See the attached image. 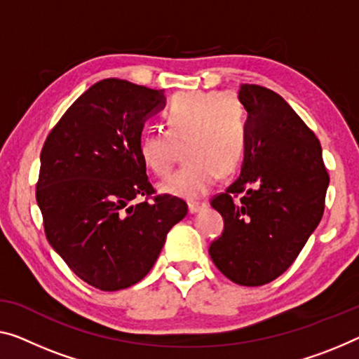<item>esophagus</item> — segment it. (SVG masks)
Returning a JSON list of instances; mask_svg holds the SVG:
<instances>
[{
  "instance_id": "esophagus-1",
  "label": "esophagus",
  "mask_w": 359,
  "mask_h": 359,
  "mask_svg": "<svg viewBox=\"0 0 359 359\" xmlns=\"http://www.w3.org/2000/svg\"><path fill=\"white\" fill-rule=\"evenodd\" d=\"M205 208H208V203L206 201H190L189 203V211L191 214L200 212V211L205 210Z\"/></svg>"
}]
</instances>
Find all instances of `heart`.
Masks as SVG:
<instances>
[{"label":"heart","instance_id":"obj_1","mask_svg":"<svg viewBox=\"0 0 359 359\" xmlns=\"http://www.w3.org/2000/svg\"><path fill=\"white\" fill-rule=\"evenodd\" d=\"M164 130H147L138 142L143 164L158 177L170 172L179 148L187 164L165 179V195L198 200L216 184L219 172L237 170L248 147V116L231 92H182L163 111Z\"/></svg>","mask_w":359,"mask_h":359}]
</instances>
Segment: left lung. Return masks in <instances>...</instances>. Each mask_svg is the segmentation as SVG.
Segmentation results:
<instances>
[{
    "instance_id": "obj_1",
    "label": "left lung",
    "mask_w": 359,
    "mask_h": 359,
    "mask_svg": "<svg viewBox=\"0 0 359 359\" xmlns=\"http://www.w3.org/2000/svg\"><path fill=\"white\" fill-rule=\"evenodd\" d=\"M238 98L248 147L240 177L211 200L224 231L210 256L227 279L258 287L283 274L318 227L329 174L318 137L280 95L243 83Z\"/></svg>"
}]
</instances>
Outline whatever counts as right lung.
<instances>
[{"instance_id": "obj_1", "label": "right lung", "mask_w": 359, "mask_h": 359, "mask_svg": "<svg viewBox=\"0 0 359 359\" xmlns=\"http://www.w3.org/2000/svg\"><path fill=\"white\" fill-rule=\"evenodd\" d=\"M164 106L163 90L100 80L64 112L41 148L36 203L48 242L100 290L140 282L165 235L187 216L180 198L151 196L138 153L143 126Z\"/></svg>"}]
</instances>
